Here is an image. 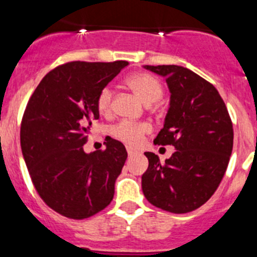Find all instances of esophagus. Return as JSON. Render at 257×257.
<instances>
[{"label": "esophagus", "mask_w": 257, "mask_h": 257, "mask_svg": "<svg viewBox=\"0 0 257 257\" xmlns=\"http://www.w3.org/2000/svg\"><path fill=\"white\" fill-rule=\"evenodd\" d=\"M126 152H128V156L129 157H132V156H134V154H137V151H134V149L131 148V147H128V148H126Z\"/></svg>", "instance_id": "34e87169"}]
</instances>
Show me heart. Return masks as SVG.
I'll use <instances>...</instances> for the list:
<instances>
[{"label":"heart","mask_w":257,"mask_h":257,"mask_svg":"<svg viewBox=\"0 0 257 257\" xmlns=\"http://www.w3.org/2000/svg\"><path fill=\"white\" fill-rule=\"evenodd\" d=\"M126 85L147 104L156 103L163 95V86L161 81L153 75L147 73L133 74L126 79ZM113 89L110 86H104L96 98V108L104 116L110 115L113 108ZM151 132L149 124L144 121H128L123 120L111 128V136L118 141L128 144V146H138L143 137Z\"/></svg>","instance_id":"1"}]
</instances>
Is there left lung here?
<instances>
[{
  "label": "left lung",
  "mask_w": 257,
  "mask_h": 257,
  "mask_svg": "<svg viewBox=\"0 0 257 257\" xmlns=\"http://www.w3.org/2000/svg\"><path fill=\"white\" fill-rule=\"evenodd\" d=\"M166 78L171 91L164 125L154 143L173 146L176 152L164 163L146 152L148 169L142 189L156 207L187 213L207 202L220 186L233 146L232 121L217 89L177 65H146Z\"/></svg>",
  "instance_id": "obj_1"
}]
</instances>
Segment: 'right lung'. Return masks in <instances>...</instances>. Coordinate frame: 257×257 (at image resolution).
<instances>
[{"instance_id": "right-lung-1", "label": "right lung", "mask_w": 257, "mask_h": 257, "mask_svg": "<svg viewBox=\"0 0 257 257\" xmlns=\"http://www.w3.org/2000/svg\"><path fill=\"white\" fill-rule=\"evenodd\" d=\"M128 61H71L44 76L25 109L21 149L37 193L60 215L83 220L114 197V184L128 157L123 143L84 152L99 119L96 98Z\"/></svg>"}]
</instances>
